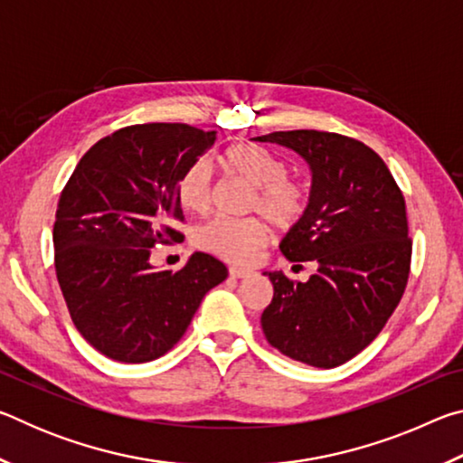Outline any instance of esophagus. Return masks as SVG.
Returning <instances> with one entry per match:
<instances>
[{"label": "esophagus", "mask_w": 463, "mask_h": 463, "mask_svg": "<svg viewBox=\"0 0 463 463\" xmlns=\"http://www.w3.org/2000/svg\"><path fill=\"white\" fill-rule=\"evenodd\" d=\"M229 273H231V278H237V279H241V278H249V276H250V269L237 268V265H231V268H229Z\"/></svg>", "instance_id": "34e87169"}]
</instances>
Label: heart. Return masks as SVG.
Returning <instances> with one entry per match:
<instances>
[{"label": "heart", "instance_id": "b5f03b06", "mask_svg": "<svg viewBox=\"0 0 463 463\" xmlns=\"http://www.w3.org/2000/svg\"><path fill=\"white\" fill-rule=\"evenodd\" d=\"M218 163L229 174L255 187L247 213H255L281 231L294 229L310 210V187L300 177L288 175V165L278 155L253 143L226 148ZM213 171L203 161L184 169L175 185L179 206L187 214L203 216L213 206ZM261 216L214 218L194 234L195 247L231 263H249L269 241L268 222Z\"/></svg>", "mask_w": 463, "mask_h": 463}]
</instances>
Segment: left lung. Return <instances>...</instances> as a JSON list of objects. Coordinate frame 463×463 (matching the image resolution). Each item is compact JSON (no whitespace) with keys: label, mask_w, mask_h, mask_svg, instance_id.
Listing matches in <instances>:
<instances>
[{"label":"left lung","mask_w":463,"mask_h":463,"mask_svg":"<svg viewBox=\"0 0 463 463\" xmlns=\"http://www.w3.org/2000/svg\"><path fill=\"white\" fill-rule=\"evenodd\" d=\"M288 146L312 171L310 210L281 241L289 261H315L308 281L269 271L265 339L312 367L341 365L364 351L404 294L411 271L406 203L386 163L355 138L320 130L257 137Z\"/></svg>","instance_id":"8db88e82"}]
</instances>
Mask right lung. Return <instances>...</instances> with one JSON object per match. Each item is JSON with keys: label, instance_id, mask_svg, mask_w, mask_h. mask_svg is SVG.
Returning a JSON list of instances; mask_svg holds the SVG:
<instances>
[{"label": "right lung", "instance_id": "right-lung-1", "mask_svg": "<svg viewBox=\"0 0 463 463\" xmlns=\"http://www.w3.org/2000/svg\"><path fill=\"white\" fill-rule=\"evenodd\" d=\"M190 124H135L98 140L61 192L54 269L77 331L114 362L145 364L182 339L208 289L229 276L194 253L175 273L153 269L151 249L184 239L175 185L214 145Z\"/></svg>", "mask_w": 463, "mask_h": 463}]
</instances>
